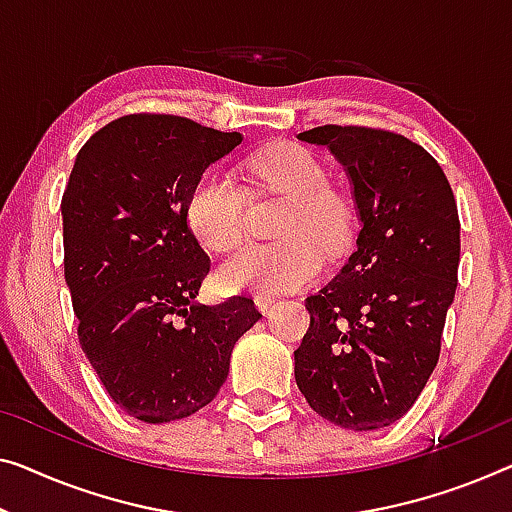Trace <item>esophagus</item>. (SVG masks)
<instances>
[{
  "instance_id": "obj_1",
  "label": "esophagus",
  "mask_w": 512,
  "mask_h": 512,
  "mask_svg": "<svg viewBox=\"0 0 512 512\" xmlns=\"http://www.w3.org/2000/svg\"><path fill=\"white\" fill-rule=\"evenodd\" d=\"M273 301H276V299H273L271 294H257V296H255V305H257V308L262 310V312L269 310L271 305H273Z\"/></svg>"
}]
</instances>
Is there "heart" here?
<instances>
[{"label": "heart", "instance_id": "obj_1", "mask_svg": "<svg viewBox=\"0 0 512 512\" xmlns=\"http://www.w3.org/2000/svg\"><path fill=\"white\" fill-rule=\"evenodd\" d=\"M253 172L266 190L287 197L276 227L278 243H250L220 266L223 292L278 294L308 285L322 273L317 246L338 253L347 241V218L331 193L329 174L303 147H276L259 156ZM248 195L230 170L213 167L190 193L188 223L213 253L236 248L246 232Z\"/></svg>", "mask_w": 512, "mask_h": 512}]
</instances>
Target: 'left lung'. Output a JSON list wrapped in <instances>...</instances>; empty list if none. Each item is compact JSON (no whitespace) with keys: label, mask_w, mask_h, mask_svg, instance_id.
<instances>
[{"label":"left lung","mask_w":512,"mask_h":512,"mask_svg":"<svg viewBox=\"0 0 512 512\" xmlns=\"http://www.w3.org/2000/svg\"><path fill=\"white\" fill-rule=\"evenodd\" d=\"M299 140L345 167L358 236L338 276L305 299L296 386L326 421L377 430L414 407L437 368L460 264L457 204L437 160L404 135L317 126Z\"/></svg>","instance_id":"obj_1"}]
</instances>
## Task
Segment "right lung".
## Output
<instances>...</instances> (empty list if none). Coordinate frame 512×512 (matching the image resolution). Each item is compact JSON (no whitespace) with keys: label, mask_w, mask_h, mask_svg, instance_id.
<instances>
[{"label":"right lung","mask_w":512,"mask_h":512,"mask_svg":"<svg viewBox=\"0 0 512 512\" xmlns=\"http://www.w3.org/2000/svg\"><path fill=\"white\" fill-rule=\"evenodd\" d=\"M241 140L174 114H126L75 158L61 218L80 347L137 421L207 407L236 340L262 317L248 296L195 303L211 259L188 227L190 193Z\"/></svg>","instance_id":"add662e5"}]
</instances>
